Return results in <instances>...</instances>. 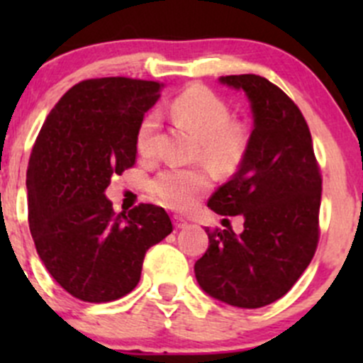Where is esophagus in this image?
<instances>
[{"mask_svg":"<svg viewBox=\"0 0 363 363\" xmlns=\"http://www.w3.org/2000/svg\"><path fill=\"white\" fill-rule=\"evenodd\" d=\"M189 223L186 221L184 218H181V216H174V226L177 230H182V228H188Z\"/></svg>","mask_w":363,"mask_h":363,"instance_id":"esophagus-1","label":"esophagus"}]
</instances>
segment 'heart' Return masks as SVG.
I'll return each instance as SVG.
<instances>
[{
	"label": "heart",
	"mask_w": 363,
	"mask_h": 363,
	"mask_svg": "<svg viewBox=\"0 0 363 363\" xmlns=\"http://www.w3.org/2000/svg\"><path fill=\"white\" fill-rule=\"evenodd\" d=\"M177 123L200 138L202 156L219 170H233L246 155L250 133L246 126L230 121V108L221 98L203 86H191L170 105ZM158 116L147 113L137 130V149L142 156L152 155ZM207 172L200 168H170L152 181V193L172 208H188L208 188Z\"/></svg>",
	"instance_id": "heart-1"
}]
</instances>
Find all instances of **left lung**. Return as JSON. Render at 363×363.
<instances>
[{
    "mask_svg": "<svg viewBox=\"0 0 363 363\" xmlns=\"http://www.w3.org/2000/svg\"><path fill=\"white\" fill-rule=\"evenodd\" d=\"M250 101L252 130L246 155L208 207L242 216V233L208 232V250L195 263L200 288L242 309L269 306L291 290L318 244L321 175L313 138L298 107L259 75L219 77Z\"/></svg>",
    "mask_w": 363,
    "mask_h": 363,
    "instance_id": "1",
    "label": "left lung"
}]
</instances>
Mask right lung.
I'll use <instances>...</instances> for the list:
<instances>
[{
	"label": "right lung",
	"mask_w": 363,
	"mask_h": 363,
	"mask_svg": "<svg viewBox=\"0 0 363 363\" xmlns=\"http://www.w3.org/2000/svg\"><path fill=\"white\" fill-rule=\"evenodd\" d=\"M161 84L124 77L77 84L50 111L29 156V230L61 288L84 302H111L140 281L145 251L172 232L164 208L140 203L113 214V174L133 167L137 130Z\"/></svg>",
	"instance_id": "1"
}]
</instances>
